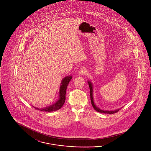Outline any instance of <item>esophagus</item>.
Instances as JSON below:
<instances>
[{
  "label": "esophagus",
  "mask_w": 151,
  "mask_h": 151,
  "mask_svg": "<svg viewBox=\"0 0 151 151\" xmlns=\"http://www.w3.org/2000/svg\"><path fill=\"white\" fill-rule=\"evenodd\" d=\"M86 70L84 68H80V70H79V71H78V73H79L80 75H84V74H86Z\"/></svg>",
  "instance_id": "esophagus-1"
}]
</instances>
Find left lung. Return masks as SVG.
<instances>
[{"label": "left lung", "instance_id": "8db88e82", "mask_svg": "<svg viewBox=\"0 0 151 151\" xmlns=\"http://www.w3.org/2000/svg\"><path fill=\"white\" fill-rule=\"evenodd\" d=\"M88 84H89V89H90V96H91V104L93 106L94 109L98 112L101 113H107L109 114H114L115 113L118 111H119V109H117L116 110H114V111H104V110H102L100 109L99 108L96 107V106L94 105L93 102V87H92V83L90 82V81H88Z\"/></svg>", "mask_w": 151, "mask_h": 151}]
</instances>
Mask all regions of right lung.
I'll return each mask as SVG.
<instances>
[{
    "label": "right lung",
    "mask_w": 151,
    "mask_h": 151,
    "mask_svg": "<svg viewBox=\"0 0 151 151\" xmlns=\"http://www.w3.org/2000/svg\"><path fill=\"white\" fill-rule=\"evenodd\" d=\"M72 79V76H67L63 79L62 83H61V86H60V92H59V99L54 104L50 105L49 107H47L46 108H42L40 109V110L43 111H54L60 109V108L62 107L63 104H65V93H66V90H67V87L68 85V83ZM36 109H38V108H35Z\"/></svg>",
    "instance_id": "add662e5"
}]
</instances>
